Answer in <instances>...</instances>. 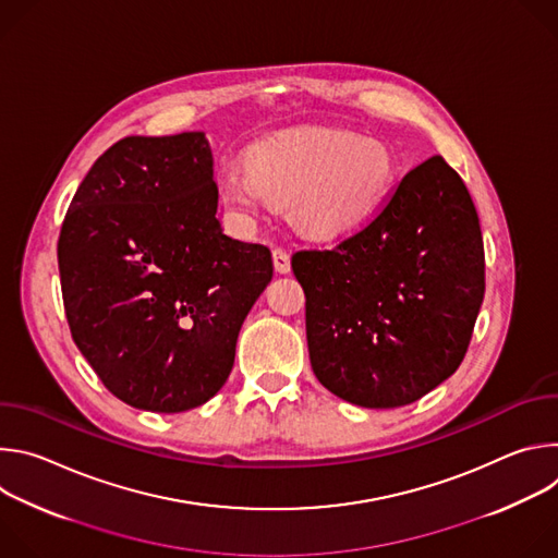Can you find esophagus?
<instances>
[{"mask_svg":"<svg viewBox=\"0 0 558 558\" xmlns=\"http://www.w3.org/2000/svg\"><path fill=\"white\" fill-rule=\"evenodd\" d=\"M271 258H274V269L278 274H289L291 271V258H289V254L284 250H274Z\"/></svg>","mask_w":558,"mask_h":558,"instance_id":"obj_1","label":"esophagus"}]
</instances>
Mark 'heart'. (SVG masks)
Masks as SVG:
<instances>
[{
  "label": "heart",
  "mask_w": 558,
  "mask_h": 558,
  "mask_svg": "<svg viewBox=\"0 0 558 558\" xmlns=\"http://www.w3.org/2000/svg\"><path fill=\"white\" fill-rule=\"evenodd\" d=\"M245 168L216 179L218 198L254 218L269 203L287 205L293 227L333 243L375 216L395 183L390 149L338 128H293L254 141Z\"/></svg>",
  "instance_id": "heart-1"
}]
</instances>
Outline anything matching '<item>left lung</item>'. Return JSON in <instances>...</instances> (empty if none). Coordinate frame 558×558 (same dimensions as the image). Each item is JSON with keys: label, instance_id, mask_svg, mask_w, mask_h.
I'll use <instances>...</instances> for the list:
<instances>
[{"label": "left lung", "instance_id": "left-lung-1", "mask_svg": "<svg viewBox=\"0 0 558 558\" xmlns=\"http://www.w3.org/2000/svg\"><path fill=\"white\" fill-rule=\"evenodd\" d=\"M291 267L315 377L364 409L407 407L448 379L486 291L480 216L441 156L411 170L368 227Z\"/></svg>", "mask_w": 558, "mask_h": 558}]
</instances>
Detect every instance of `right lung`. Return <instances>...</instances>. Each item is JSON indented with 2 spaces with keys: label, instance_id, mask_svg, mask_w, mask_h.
<instances>
[{
  "label": "right lung",
  "instance_id": "right-lung-1",
  "mask_svg": "<svg viewBox=\"0 0 558 558\" xmlns=\"http://www.w3.org/2000/svg\"><path fill=\"white\" fill-rule=\"evenodd\" d=\"M205 132L125 136L78 185L59 235L72 340L121 402L151 413L205 404L227 381L271 254L216 218Z\"/></svg>",
  "mask_w": 558,
  "mask_h": 558
}]
</instances>
